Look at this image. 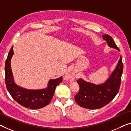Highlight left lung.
Listing matches in <instances>:
<instances>
[{"instance_id":"left-lung-1","label":"left lung","mask_w":131,"mask_h":131,"mask_svg":"<svg viewBox=\"0 0 131 131\" xmlns=\"http://www.w3.org/2000/svg\"><path fill=\"white\" fill-rule=\"evenodd\" d=\"M108 46L120 51L112 37L108 35H102ZM123 72L122 58L121 56L118 64L108 79L101 84L89 82L79 79V91L75 96V100L79 106L89 109L102 108L111 102L118 93Z\"/></svg>"}]
</instances>
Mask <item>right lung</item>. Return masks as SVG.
<instances>
[{"mask_svg":"<svg viewBox=\"0 0 131 131\" xmlns=\"http://www.w3.org/2000/svg\"><path fill=\"white\" fill-rule=\"evenodd\" d=\"M13 46L10 50L5 63L6 85L8 92L15 101L25 108L32 109L42 108L51 101L56 87L62 81V77L50 79L46 88L29 89L19 86L15 82L10 61L13 55Z\"/></svg>","mask_w":131,"mask_h":131,"instance_id":"obj_1","label":"right lung"}]
</instances>
